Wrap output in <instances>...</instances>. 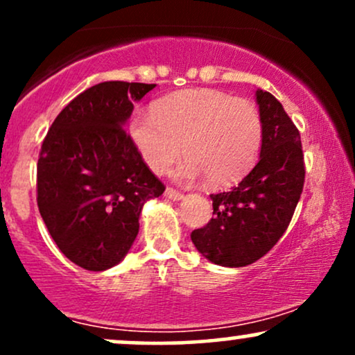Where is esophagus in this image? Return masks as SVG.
<instances>
[{
  "label": "esophagus",
  "instance_id": "34e87169",
  "mask_svg": "<svg viewBox=\"0 0 355 355\" xmlns=\"http://www.w3.org/2000/svg\"><path fill=\"white\" fill-rule=\"evenodd\" d=\"M165 197H168L170 200H182V198H183V193H182V191H178V190L172 189V187H166V190H165Z\"/></svg>",
  "mask_w": 355,
  "mask_h": 355
}]
</instances>
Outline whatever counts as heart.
I'll use <instances>...</instances> for the list:
<instances>
[{"instance_id":"obj_1","label":"heart","mask_w":355,"mask_h":355,"mask_svg":"<svg viewBox=\"0 0 355 355\" xmlns=\"http://www.w3.org/2000/svg\"><path fill=\"white\" fill-rule=\"evenodd\" d=\"M128 135L155 173H165L183 152L178 175H205L215 187L235 183L255 164L262 148L263 121L245 98L218 89H187L157 101L153 112H135Z\"/></svg>"}]
</instances>
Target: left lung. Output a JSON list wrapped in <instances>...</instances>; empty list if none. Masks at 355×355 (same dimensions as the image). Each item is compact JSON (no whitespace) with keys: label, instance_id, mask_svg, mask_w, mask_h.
Returning a JSON list of instances; mask_svg holds the SVG:
<instances>
[{"label":"left lung","instance_id":"left-lung-1","mask_svg":"<svg viewBox=\"0 0 355 355\" xmlns=\"http://www.w3.org/2000/svg\"><path fill=\"white\" fill-rule=\"evenodd\" d=\"M263 121L260 160L229 191L211 193L214 217L191 232V242L210 262L245 267L279 242L291 223L305 182L300 133L272 93L259 89Z\"/></svg>","mask_w":355,"mask_h":355}]
</instances>
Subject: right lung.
Returning <instances> with one entry per match:
<instances>
[{"instance_id": "right-lung-1", "label": "right lung", "mask_w": 355, "mask_h": 355, "mask_svg": "<svg viewBox=\"0 0 355 355\" xmlns=\"http://www.w3.org/2000/svg\"><path fill=\"white\" fill-rule=\"evenodd\" d=\"M153 88L103 81L85 89L43 140L36 168L40 214L64 257L87 270H107L123 259L144 203L165 191L123 126L133 101Z\"/></svg>"}]
</instances>
